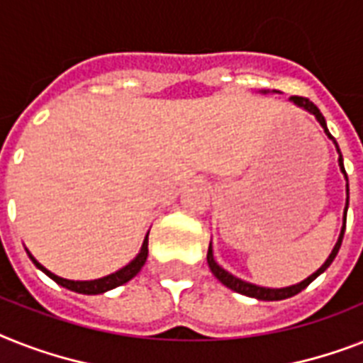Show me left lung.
<instances>
[{"mask_svg":"<svg viewBox=\"0 0 363 363\" xmlns=\"http://www.w3.org/2000/svg\"><path fill=\"white\" fill-rule=\"evenodd\" d=\"M263 93H267V91H263ZM289 102H293L294 106H298V108H302V110H306L308 113H311L317 119V123H319L320 126H323V130H325V134L328 135L330 140L334 141L335 145V151H337V155H340V158H337V164H340V169L341 173H343L345 181H347V201H345V211H343V228H341V233H340V238H337V242H335L334 250H332V253L328 255V259H326L325 263H323V267L319 268V270H315L311 276H308L306 279H302L300 284H294V285H289V287H281V289H272V287H261V285H255V284H250V281H244V279L237 278V276H233L231 272H228L225 268H222L220 264L216 263V259H214V253H212V242L208 244V253H207V263H208V268H211V272L216 276L220 281H222L223 285L228 289H231V291H235V293H240V294H246V296H252V298H257V300H264V302H272V300H284V298H291V296H294V294H298L302 289L308 287L311 281H313L317 276H320V274L325 272L326 268L332 264V261L335 259V255H337V252H340L341 248V240H343V233H345V223H347V208H349V177H347V173H345V166H343V156H341V151H340V145H337V141L332 138V134L328 132V126H326V121L325 117H323V113H320V110L317 108V106L311 102V100L304 99V96H291L289 99Z\"/></svg>","mask_w":363,"mask_h":363,"instance_id":"8db88e82","label":"left lung"}]
</instances>
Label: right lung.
Here are the masks:
<instances>
[{
	"instance_id": "1",
	"label": "right lung",
	"mask_w": 363,
	"mask_h": 363,
	"mask_svg": "<svg viewBox=\"0 0 363 363\" xmlns=\"http://www.w3.org/2000/svg\"><path fill=\"white\" fill-rule=\"evenodd\" d=\"M26 252H28L29 259L33 261L35 267H37L38 270H43V272L46 274L48 278L54 279L55 284H59L61 287L69 289V291H74V293H79V294H102V293H106V291H111V289L119 287V285L126 284V281H130L135 274L140 272L141 267L145 264L147 255H149V233H147L145 238H143V244H141L140 253H138V255L132 259L130 263L125 264L123 268H119L117 272L108 274V276H104V278L85 279V281H78V279L74 281V279H67V278H61V276H55L54 272H50L48 268L43 267V264L38 263L37 259L31 255V252H29L28 248H26Z\"/></svg>"
}]
</instances>
